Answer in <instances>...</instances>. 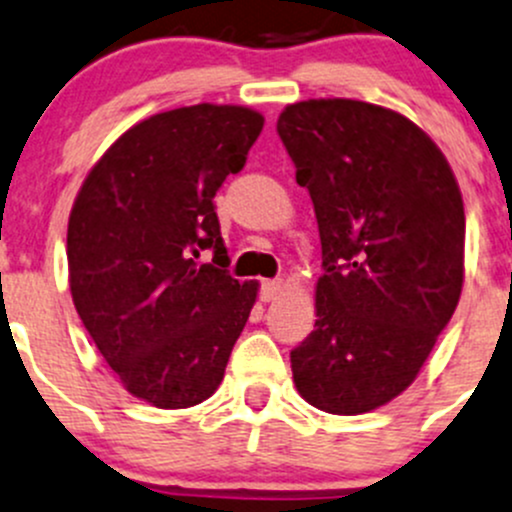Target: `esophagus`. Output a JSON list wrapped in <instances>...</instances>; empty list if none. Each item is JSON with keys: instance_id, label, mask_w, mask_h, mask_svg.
Here are the masks:
<instances>
[{"instance_id": "esophagus-1", "label": "esophagus", "mask_w": 512, "mask_h": 512, "mask_svg": "<svg viewBox=\"0 0 512 512\" xmlns=\"http://www.w3.org/2000/svg\"><path fill=\"white\" fill-rule=\"evenodd\" d=\"M282 289H285V282H282V280L262 282V292H260L262 302H275V299L282 294Z\"/></svg>"}]
</instances>
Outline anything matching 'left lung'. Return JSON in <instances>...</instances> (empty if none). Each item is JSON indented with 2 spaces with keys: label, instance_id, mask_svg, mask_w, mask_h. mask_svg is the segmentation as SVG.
I'll use <instances>...</instances> for the list:
<instances>
[{
  "label": "left lung",
  "instance_id": "1",
  "mask_svg": "<svg viewBox=\"0 0 512 512\" xmlns=\"http://www.w3.org/2000/svg\"><path fill=\"white\" fill-rule=\"evenodd\" d=\"M277 133L322 240L314 332L289 354L314 409L356 416L404 394L451 322L466 213L441 148L404 113L354 98L285 106Z\"/></svg>",
  "mask_w": 512,
  "mask_h": 512
}]
</instances>
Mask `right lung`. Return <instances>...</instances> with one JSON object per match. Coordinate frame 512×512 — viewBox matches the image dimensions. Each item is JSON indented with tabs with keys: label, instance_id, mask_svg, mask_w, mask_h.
I'll list each match as a JSON object with an SVG mask.
<instances>
[{
	"label": "right lung",
	"instance_id": "1",
	"mask_svg": "<svg viewBox=\"0 0 512 512\" xmlns=\"http://www.w3.org/2000/svg\"><path fill=\"white\" fill-rule=\"evenodd\" d=\"M265 116L232 103L156 113L111 143L76 193L66 235L74 307L123 389L156 409L210 399L257 302L227 275L213 198ZM203 249L213 263L197 265Z\"/></svg>",
	"mask_w": 512,
	"mask_h": 512
}]
</instances>
